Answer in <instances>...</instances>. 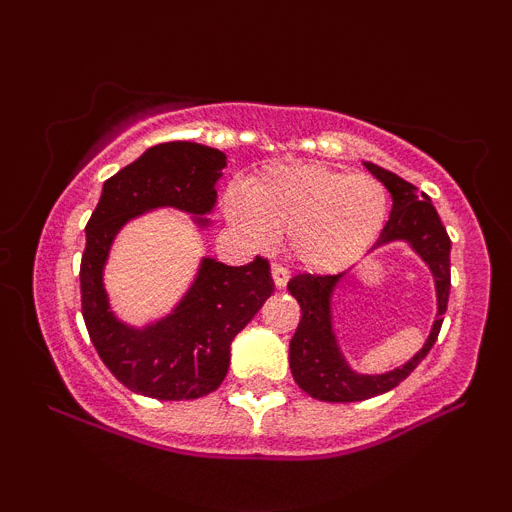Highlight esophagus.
Segmentation results:
<instances>
[{
  "mask_svg": "<svg viewBox=\"0 0 512 512\" xmlns=\"http://www.w3.org/2000/svg\"><path fill=\"white\" fill-rule=\"evenodd\" d=\"M272 279L276 289H284V286L289 284V269L281 267V264H272Z\"/></svg>",
  "mask_w": 512,
  "mask_h": 512,
  "instance_id": "esophagus-1",
  "label": "esophagus"
}]
</instances>
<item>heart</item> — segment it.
<instances>
[{"mask_svg":"<svg viewBox=\"0 0 512 512\" xmlns=\"http://www.w3.org/2000/svg\"><path fill=\"white\" fill-rule=\"evenodd\" d=\"M223 211L252 248H289L310 272H337L366 252L385 228L390 195L368 173H344L322 163H279L228 190Z\"/></svg>","mask_w":512,"mask_h":512,"instance_id":"obj_1","label":"heart"}]
</instances>
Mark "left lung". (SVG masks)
<instances>
[{
  "label": "left lung",
  "instance_id": "8db88e82",
  "mask_svg": "<svg viewBox=\"0 0 512 512\" xmlns=\"http://www.w3.org/2000/svg\"><path fill=\"white\" fill-rule=\"evenodd\" d=\"M366 168L392 195L390 219L380 231V238L375 240L373 250L397 243V240L407 243L431 269L433 281H436L438 313L426 344L404 366L380 375H363L346 363L332 327V293L342 281L344 272L293 276L289 291L301 305V322H298V330L289 344L291 373L298 387L320 402H361V399L378 397L397 387L436 344L440 325H443V313L448 310L450 238L436 207L424 192L419 195V190L399 175L375 166V163H366Z\"/></svg>",
  "mask_w": 512,
  "mask_h": 512
}]
</instances>
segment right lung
<instances>
[{
  "mask_svg": "<svg viewBox=\"0 0 512 512\" xmlns=\"http://www.w3.org/2000/svg\"><path fill=\"white\" fill-rule=\"evenodd\" d=\"M226 154L195 142H166L105 180L98 207L86 223L81 257V313L98 356L122 385L144 397L180 402L214 392L231 363V342L272 296L269 262L243 267L204 257L190 291L173 313L146 327L117 320L103 284V267L120 228L134 216L173 207L209 226L216 180Z\"/></svg>",
  "mask_w": 512,
  "mask_h": 512,
  "instance_id": "1",
  "label": "right lung"
}]
</instances>
